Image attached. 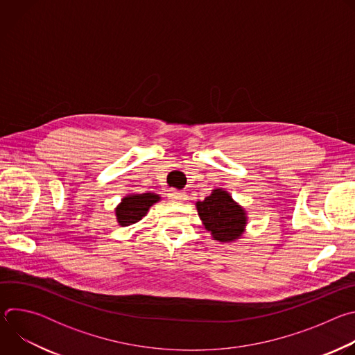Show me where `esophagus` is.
Returning <instances> with one entry per match:
<instances>
[{
  "instance_id": "1",
  "label": "esophagus",
  "mask_w": 355,
  "mask_h": 355,
  "mask_svg": "<svg viewBox=\"0 0 355 355\" xmlns=\"http://www.w3.org/2000/svg\"><path fill=\"white\" fill-rule=\"evenodd\" d=\"M168 198H170L171 200H175V202H182V200H185V199H187V195H185V192H184V191L173 189V191H170Z\"/></svg>"
}]
</instances>
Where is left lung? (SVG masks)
I'll list each match as a JSON object with an SVG mask.
<instances>
[{"mask_svg":"<svg viewBox=\"0 0 355 355\" xmlns=\"http://www.w3.org/2000/svg\"><path fill=\"white\" fill-rule=\"evenodd\" d=\"M198 215L214 240L233 243L239 240L247 226V214L232 195L222 189H212L204 200L196 202Z\"/></svg>","mask_w":355,"mask_h":355,"instance_id":"1","label":"left lung"}]
</instances>
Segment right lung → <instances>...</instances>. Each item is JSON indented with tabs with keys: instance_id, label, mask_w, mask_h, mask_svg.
Segmentation results:
<instances>
[{
	"instance_id": "obj_1",
	"label": "right lung",
	"mask_w": 355,
	"mask_h": 355,
	"mask_svg": "<svg viewBox=\"0 0 355 355\" xmlns=\"http://www.w3.org/2000/svg\"><path fill=\"white\" fill-rule=\"evenodd\" d=\"M160 199V195L153 192L126 195L115 209L118 223L121 226H130L141 220V218L147 215L150 207H153Z\"/></svg>"
}]
</instances>
